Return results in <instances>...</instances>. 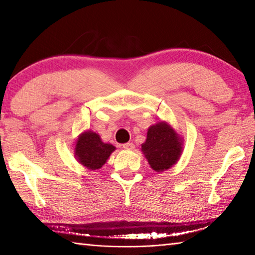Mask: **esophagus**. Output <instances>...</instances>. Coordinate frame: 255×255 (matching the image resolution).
Wrapping results in <instances>:
<instances>
[{"instance_id": "34e87169", "label": "esophagus", "mask_w": 255, "mask_h": 255, "mask_svg": "<svg viewBox=\"0 0 255 255\" xmlns=\"http://www.w3.org/2000/svg\"><path fill=\"white\" fill-rule=\"evenodd\" d=\"M123 148L128 149V150H131V149L135 148V145H133L132 143H126V144L123 145Z\"/></svg>"}]
</instances>
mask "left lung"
<instances>
[{
	"label": "left lung",
	"mask_w": 255,
	"mask_h": 255,
	"mask_svg": "<svg viewBox=\"0 0 255 255\" xmlns=\"http://www.w3.org/2000/svg\"><path fill=\"white\" fill-rule=\"evenodd\" d=\"M150 167L156 172H162L178 161L182 147L178 133L166 123H157L149 127L146 141L141 145Z\"/></svg>",
	"instance_id": "8db88e82"
}]
</instances>
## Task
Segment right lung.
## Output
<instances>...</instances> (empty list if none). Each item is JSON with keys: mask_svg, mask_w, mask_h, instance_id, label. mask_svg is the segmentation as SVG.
<instances>
[{"mask_svg": "<svg viewBox=\"0 0 255 255\" xmlns=\"http://www.w3.org/2000/svg\"><path fill=\"white\" fill-rule=\"evenodd\" d=\"M116 149L111 144H106L100 136L93 131H85L80 135L75 145V156L79 162L90 170H98L109 158Z\"/></svg>", "mask_w": 255, "mask_h": 255, "instance_id": "obj_1", "label": "right lung"}]
</instances>
